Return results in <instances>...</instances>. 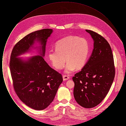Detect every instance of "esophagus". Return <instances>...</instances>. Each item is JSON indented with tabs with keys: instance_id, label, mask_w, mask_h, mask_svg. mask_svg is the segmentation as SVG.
Wrapping results in <instances>:
<instances>
[{
	"instance_id": "obj_1",
	"label": "esophagus",
	"mask_w": 126,
	"mask_h": 126,
	"mask_svg": "<svg viewBox=\"0 0 126 126\" xmlns=\"http://www.w3.org/2000/svg\"><path fill=\"white\" fill-rule=\"evenodd\" d=\"M69 78L68 76H66V75H63V80H64V81L67 80H68Z\"/></svg>"
}]
</instances>
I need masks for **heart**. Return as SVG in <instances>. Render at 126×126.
I'll list each match as a JSON object with an SVG mask.
<instances>
[{
  "label": "heart",
  "mask_w": 126,
  "mask_h": 126,
  "mask_svg": "<svg viewBox=\"0 0 126 126\" xmlns=\"http://www.w3.org/2000/svg\"><path fill=\"white\" fill-rule=\"evenodd\" d=\"M56 49H50L48 58L52 66L57 69H62L66 65L65 71L69 74L76 68L81 69L85 65L89 51V45L84 38L70 36L59 41L56 44Z\"/></svg>",
  "instance_id": "b5f03b06"
}]
</instances>
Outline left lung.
I'll use <instances>...</instances> for the list:
<instances>
[{
  "label": "left lung",
  "instance_id": "obj_1",
  "mask_svg": "<svg viewBox=\"0 0 126 126\" xmlns=\"http://www.w3.org/2000/svg\"><path fill=\"white\" fill-rule=\"evenodd\" d=\"M85 31L93 39L94 49L86 64L72 79L76 102L83 107L91 108L100 103L107 94L115 70L113 56L108 42L94 31Z\"/></svg>",
  "mask_w": 126,
  "mask_h": 126
}]
</instances>
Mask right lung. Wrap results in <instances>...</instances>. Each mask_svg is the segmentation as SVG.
Returning <instances> with one entry per match:
<instances>
[{
	"label": "right lung",
	"mask_w": 126,
	"mask_h": 126,
	"mask_svg": "<svg viewBox=\"0 0 126 126\" xmlns=\"http://www.w3.org/2000/svg\"><path fill=\"white\" fill-rule=\"evenodd\" d=\"M52 32V29H44L31 33L15 45L11 54L9 66L15 91L24 104L36 110H44L49 105L63 82L62 75L43 58L47 39ZM35 41L41 45L40 55L27 60L17 58L30 51Z\"/></svg>",
	"instance_id": "1"
}]
</instances>
